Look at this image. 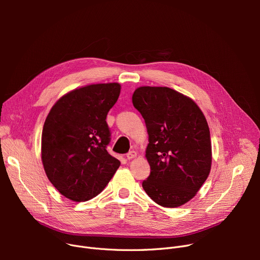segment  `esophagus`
<instances>
[{"mask_svg":"<svg viewBox=\"0 0 260 260\" xmlns=\"http://www.w3.org/2000/svg\"><path fill=\"white\" fill-rule=\"evenodd\" d=\"M136 156H137V153H136L135 151H131V152H128V153L126 154V158H127L128 160H131V159L135 158Z\"/></svg>","mask_w":260,"mask_h":260,"instance_id":"34e87169","label":"esophagus"}]
</instances>
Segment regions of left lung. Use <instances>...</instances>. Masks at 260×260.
<instances>
[{
    "mask_svg": "<svg viewBox=\"0 0 260 260\" xmlns=\"http://www.w3.org/2000/svg\"><path fill=\"white\" fill-rule=\"evenodd\" d=\"M133 104L148 133L145 157L151 174L142 187L159 206L180 207L196 195L211 171L207 119L192 99L169 87H139Z\"/></svg>",
    "mask_w": 260,
    "mask_h": 260,
    "instance_id": "left-lung-1",
    "label": "left lung"
}]
</instances>
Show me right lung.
<instances>
[{
	"label": "right lung",
	"mask_w": 260,
	"mask_h": 260,
	"mask_svg": "<svg viewBox=\"0 0 260 260\" xmlns=\"http://www.w3.org/2000/svg\"><path fill=\"white\" fill-rule=\"evenodd\" d=\"M118 83L91 84L64 94L52 106L42 132L47 178L73 201L99 195L120 167L109 155L106 116L120 94Z\"/></svg>",
	"instance_id": "add662e5"
}]
</instances>
